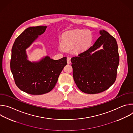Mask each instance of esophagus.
Wrapping results in <instances>:
<instances>
[{"mask_svg":"<svg viewBox=\"0 0 133 133\" xmlns=\"http://www.w3.org/2000/svg\"><path fill=\"white\" fill-rule=\"evenodd\" d=\"M71 58L70 57H67V62L68 64H70L71 63V61H70Z\"/></svg>","mask_w":133,"mask_h":133,"instance_id":"34e87169","label":"esophagus"}]
</instances>
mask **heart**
<instances>
[{
	"instance_id": "obj_1",
	"label": "heart",
	"mask_w": 133,
	"mask_h": 133,
	"mask_svg": "<svg viewBox=\"0 0 133 133\" xmlns=\"http://www.w3.org/2000/svg\"><path fill=\"white\" fill-rule=\"evenodd\" d=\"M90 41L91 35L88 31L75 29L68 31L65 34L63 37L62 46L65 49L74 47L75 51L79 52L87 48Z\"/></svg>"
}]
</instances>
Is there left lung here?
Segmentation results:
<instances>
[{
	"label": "left lung",
	"instance_id": "left-lung-1",
	"mask_svg": "<svg viewBox=\"0 0 133 133\" xmlns=\"http://www.w3.org/2000/svg\"><path fill=\"white\" fill-rule=\"evenodd\" d=\"M88 50L71 59L74 81L83 92L94 94L108 89L115 82L119 56L114 37L104 30ZM101 46L103 48L98 50Z\"/></svg>",
	"mask_w": 133,
	"mask_h": 133
}]
</instances>
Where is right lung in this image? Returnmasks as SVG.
<instances>
[{"instance_id":"1","label":"right lung","mask_w":133,"mask_h":133,"mask_svg":"<svg viewBox=\"0 0 133 133\" xmlns=\"http://www.w3.org/2000/svg\"><path fill=\"white\" fill-rule=\"evenodd\" d=\"M46 28L42 26L27 28L16 39L11 49L10 69L15 84L21 90L34 95L51 91L67 65L66 57L54 60L46 56L36 62L28 60L26 49Z\"/></svg>"}]
</instances>
